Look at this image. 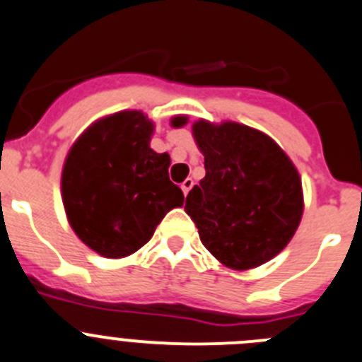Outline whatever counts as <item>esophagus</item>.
I'll return each mask as SVG.
<instances>
[{
  "instance_id": "obj_1",
  "label": "esophagus",
  "mask_w": 362,
  "mask_h": 362,
  "mask_svg": "<svg viewBox=\"0 0 362 362\" xmlns=\"http://www.w3.org/2000/svg\"><path fill=\"white\" fill-rule=\"evenodd\" d=\"M192 187H194V181H192L190 177L185 179L183 183H181V190H183V194H185V195H188V192L192 190Z\"/></svg>"
}]
</instances>
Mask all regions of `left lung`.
<instances>
[{
  "label": "left lung",
  "mask_w": 362,
  "mask_h": 362,
  "mask_svg": "<svg viewBox=\"0 0 362 362\" xmlns=\"http://www.w3.org/2000/svg\"><path fill=\"white\" fill-rule=\"evenodd\" d=\"M192 134L206 175L187 195L185 211L203 246L235 271L269 262L289 244L303 215L294 163L273 138L237 122L197 120Z\"/></svg>",
  "instance_id": "left-lung-1"
}]
</instances>
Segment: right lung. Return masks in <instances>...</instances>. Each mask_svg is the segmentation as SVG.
<instances>
[{
    "mask_svg": "<svg viewBox=\"0 0 362 362\" xmlns=\"http://www.w3.org/2000/svg\"><path fill=\"white\" fill-rule=\"evenodd\" d=\"M152 132L145 112L125 109L93 122L66 156V217L100 257L136 253L172 208L183 206V192L168 179L170 156L152 151Z\"/></svg>",
    "mask_w": 362,
    "mask_h": 362,
    "instance_id": "right-lung-1",
    "label": "right lung"
}]
</instances>
